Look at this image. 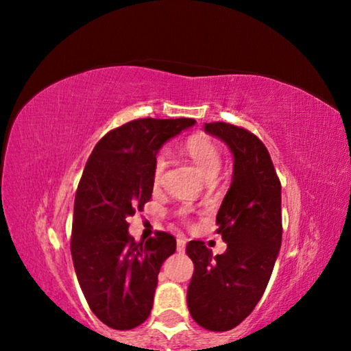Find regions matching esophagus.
Here are the masks:
<instances>
[{
    "label": "esophagus",
    "mask_w": 351,
    "mask_h": 351,
    "mask_svg": "<svg viewBox=\"0 0 351 351\" xmlns=\"http://www.w3.org/2000/svg\"><path fill=\"white\" fill-rule=\"evenodd\" d=\"M176 251H178V252H184V251H186V240H184V239H178V241H176Z\"/></svg>",
    "instance_id": "obj_1"
}]
</instances>
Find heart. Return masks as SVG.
<instances>
[{
    "instance_id": "obj_1",
    "label": "heart",
    "mask_w": 351,
    "mask_h": 351,
    "mask_svg": "<svg viewBox=\"0 0 351 351\" xmlns=\"http://www.w3.org/2000/svg\"><path fill=\"white\" fill-rule=\"evenodd\" d=\"M184 153L195 164V167L198 169L204 180H215L219 169H221V152H219L215 142L207 136H192L184 144ZM164 167L165 158L164 154H159L153 167V180L156 182L161 180Z\"/></svg>"
}]
</instances>
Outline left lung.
Segmentation results:
<instances>
[{"label": "left lung", "instance_id": "obj_1", "mask_svg": "<svg viewBox=\"0 0 351 351\" xmlns=\"http://www.w3.org/2000/svg\"><path fill=\"white\" fill-rule=\"evenodd\" d=\"M234 156L232 182L217 213V232L228 249L212 255L190 241L193 261L187 306L195 322L210 331L241 324L263 295L282 245V186L266 147L247 130L226 122L204 123Z\"/></svg>", "mask_w": 351, "mask_h": 351}]
</instances>
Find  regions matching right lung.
I'll return each instance as SVG.
<instances>
[{"instance_id": "1", "label": "right lung", "mask_w": 351, "mask_h": 351, "mask_svg": "<svg viewBox=\"0 0 351 351\" xmlns=\"http://www.w3.org/2000/svg\"><path fill=\"white\" fill-rule=\"evenodd\" d=\"M195 119H138L111 130L94 147L75 193L74 269L91 311L114 330H132L148 317L158 274L176 251L167 232L134 241L128 217L153 192V167L165 142Z\"/></svg>"}]
</instances>
